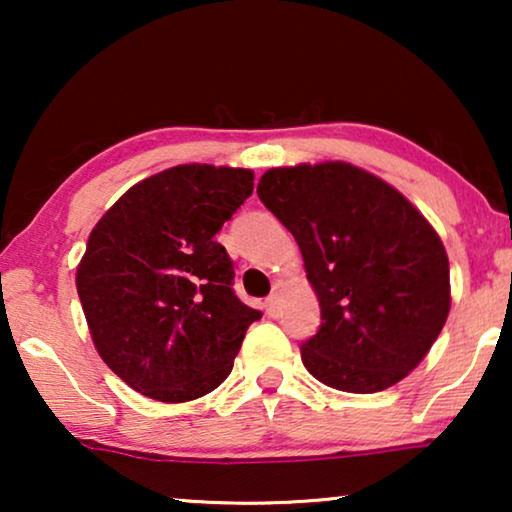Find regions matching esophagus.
<instances>
[{
    "label": "esophagus",
    "mask_w": 512,
    "mask_h": 512,
    "mask_svg": "<svg viewBox=\"0 0 512 512\" xmlns=\"http://www.w3.org/2000/svg\"><path fill=\"white\" fill-rule=\"evenodd\" d=\"M265 312H268L270 317H277V314H279V296H277V293H270V296L265 298Z\"/></svg>",
    "instance_id": "esophagus-1"
}]
</instances>
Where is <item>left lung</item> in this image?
<instances>
[{"label": "left lung", "mask_w": 512, "mask_h": 512, "mask_svg": "<svg viewBox=\"0 0 512 512\" xmlns=\"http://www.w3.org/2000/svg\"><path fill=\"white\" fill-rule=\"evenodd\" d=\"M258 198L296 237L321 307L300 345L319 382L375 394L401 382L443 331L450 263L429 221L347 163L268 170Z\"/></svg>", "instance_id": "left-lung-1"}]
</instances>
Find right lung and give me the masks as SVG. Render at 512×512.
Returning <instances> with one entry per match:
<instances>
[{"mask_svg":"<svg viewBox=\"0 0 512 512\" xmlns=\"http://www.w3.org/2000/svg\"><path fill=\"white\" fill-rule=\"evenodd\" d=\"M251 191V170L177 165L132 186L90 233L76 291L102 361L139 394L193 401L233 370L263 312L235 296L214 235Z\"/></svg>","mask_w":512,"mask_h":512,"instance_id":"right-lung-1","label":"right lung"}]
</instances>
